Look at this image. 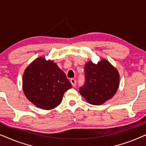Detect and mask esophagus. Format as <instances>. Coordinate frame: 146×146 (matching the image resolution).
<instances>
[{
	"mask_svg": "<svg viewBox=\"0 0 146 146\" xmlns=\"http://www.w3.org/2000/svg\"><path fill=\"white\" fill-rule=\"evenodd\" d=\"M70 82L72 84V86H75L76 83V81L75 79L72 78V79H70Z\"/></svg>",
	"mask_w": 146,
	"mask_h": 146,
	"instance_id": "1",
	"label": "esophagus"
}]
</instances>
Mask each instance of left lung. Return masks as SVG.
<instances>
[{"label": "left lung", "instance_id": "8db88e82", "mask_svg": "<svg viewBox=\"0 0 146 146\" xmlns=\"http://www.w3.org/2000/svg\"><path fill=\"white\" fill-rule=\"evenodd\" d=\"M84 85L80 94L88 102L100 105L111 99L118 89L119 76L117 69L102 59L98 64L89 61L85 65Z\"/></svg>", "mask_w": 146, "mask_h": 146}]
</instances>
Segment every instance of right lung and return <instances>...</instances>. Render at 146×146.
<instances>
[{"label": "right lung", "mask_w": 146, "mask_h": 146, "mask_svg": "<svg viewBox=\"0 0 146 146\" xmlns=\"http://www.w3.org/2000/svg\"><path fill=\"white\" fill-rule=\"evenodd\" d=\"M72 84L56 64L44 57L35 60L25 70L23 89L30 102L39 108L52 110L62 100Z\"/></svg>", "instance_id": "right-lung-1"}]
</instances>
